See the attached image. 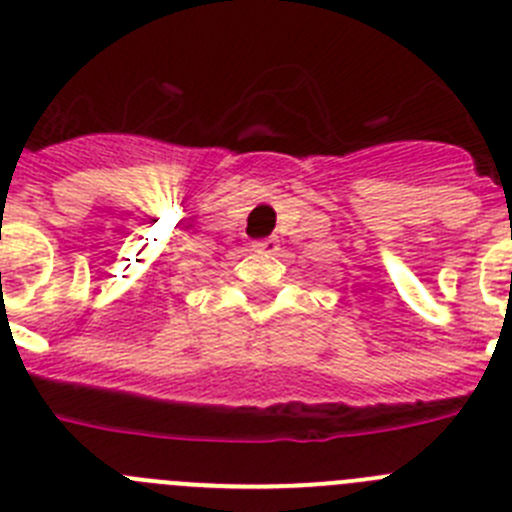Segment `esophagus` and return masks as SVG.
Here are the masks:
<instances>
[{
	"label": "esophagus",
	"mask_w": 512,
	"mask_h": 512,
	"mask_svg": "<svg viewBox=\"0 0 512 512\" xmlns=\"http://www.w3.org/2000/svg\"><path fill=\"white\" fill-rule=\"evenodd\" d=\"M251 248L256 253H264V256H274V253H279V241L277 238H264V241H253Z\"/></svg>",
	"instance_id": "obj_1"
}]
</instances>
